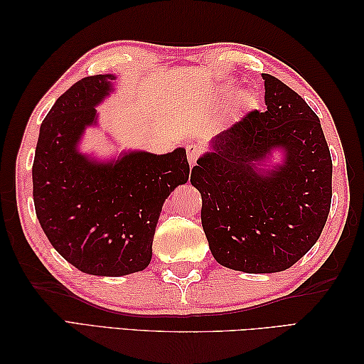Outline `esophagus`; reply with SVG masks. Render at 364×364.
Listing matches in <instances>:
<instances>
[{
    "mask_svg": "<svg viewBox=\"0 0 364 364\" xmlns=\"http://www.w3.org/2000/svg\"><path fill=\"white\" fill-rule=\"evenodd\" d=\"M202 151H203V146L197 142H189L186 145V153H188V159L191 166H196V162L200 154H202Z\"/></svg>",
    "mask_w": 364,
    "mask_h": 364,
    "instance_id": "esophagus-1",
    "label": "esophagus"
}]
</instances>
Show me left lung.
<instances>
[{
    "label": "left lung",
    "instance_id": "obj_1",
    "mask_svg": "<svg viewBox=\"0 0 364 364\" xmlns=\"http://www.w3.org/2000/svg\"><path fill=\"white\" fill-rule=\"evenodd\" d=\"M266 111L253 109L197 161L202 225L214 259L247 274L282 272L318 241L331 203V156L321 122L297 92L262 73ZM285 162L254 168L274 148Z\"/></svg>",
    "mask_w": 364,
    "mask_h": 364
}]
</instances>
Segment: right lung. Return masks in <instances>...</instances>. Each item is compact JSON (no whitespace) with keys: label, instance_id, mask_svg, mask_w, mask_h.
I'll return each instance as SVG.
<instances>
[{"label":"right lung","instance_id":"add662e5","mask_svg":"<svg viewBox=\"0 0 364 364\" xmlns=\"http://www.w3.org/2000/svg\"><path fill=\"white\" fill-rule=\"evenodd\" d=\"M111 75L75 82L42 122L33 164V196L43 233L60 257L84 274L120 277L151 261L162 203L189 178L186 150L129 153L97 164L76 151L109 94Z\"/></svg>","mask_w":364,"mask_h":364}]
</instances>
